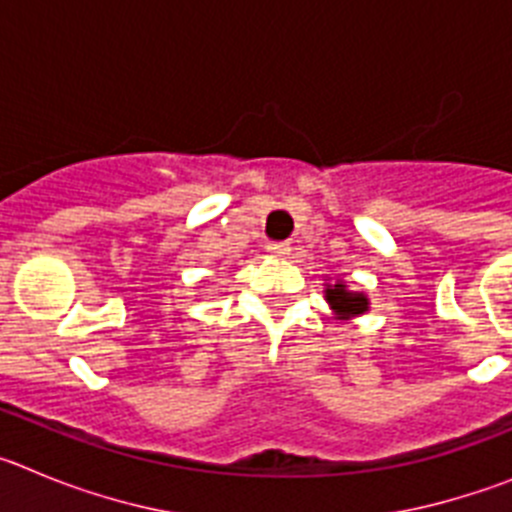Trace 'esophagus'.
I'll use <instances>...</instances> for the list:
<instances>
[{
    "label": "esophagus",
    "mask_w": 512,
    "mask_h": 512,
    "mask_svg": "<svg viewBox=\"0 0 512 512\" xmlns=\"http://www.w3.org/2000/svg\"><path fill=\"white\" fill-rule=\"evenodd\" d=\"M266 251H269L271 256H287V253L292 251V246H289V243H269Z\"/></svg>",
    "instance_id": "34e87169"
}]
</instances>
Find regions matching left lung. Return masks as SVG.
I'll return each instance as SVG.
<instances>
[{"label":"left lung","instance_id":"1","mask_svg":"<svg viewBox=\"0 0 512 512\" xmlns=\"http://www.w3.org/2000/svg\"><path fill=\"white\" fill-rule=\"evenodd\" d=\"M325 297H328L330 307L336 312H341V315H361V312L366 310V297L364 295H356V292H348L343 284H336L333 289H328L325 292Z\"/></svg>","mask_w":512,"mask_h":512}]
</instances>
